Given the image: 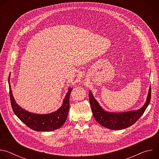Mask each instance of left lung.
Returning a JSON list of instances; mask_svg holds the SVG:
<instances>
[{"label": "left lung", "mask_w": 159, "mask_h": 159, "mask_svg": "<svg viewBox=\"0 0 159 159\" xmlns=\"http://www.w3.org/2000/svg\"><path fill=\"white\" fill-rule=\"evenodd\" d=\"M89 98L94 117L101 125L111 129H123L137 122L144 113L150 101L151 86L149 89L145 104L142 108L137 111H131L120 113L108 112L102 109L90 91L89 92Z\"/></svg>", "instance_id": "8db88e82"}]
</instances>
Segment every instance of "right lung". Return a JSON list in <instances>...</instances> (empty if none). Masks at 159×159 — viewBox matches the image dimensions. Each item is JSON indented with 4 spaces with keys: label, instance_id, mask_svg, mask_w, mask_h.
I'll use <instances>...</instances> for the list:
<instances>
[{
    "label": "right lung",
    "instance_id": "1",
    "mask_svg": "<svg viewBox=\"0 0 159 159\" xmlns=\"http://www.w3.org/2000/svg\"><path fill=\"white\" fill-rule=\"evenodd\" d=\"M9 77H9L8 80L11 106L14 114L21 121L23 122L31 129L38 131H50L55 130L60 128L65 123L70 107L69 99L73 89L69 88V91L63 100V105L55 112L47 115L34 114V113L30 112L21 108L16 103L12 94Z\"/></svg>",
    "mask_w": 159,
    "mask_h": 159
}]
</instances>
